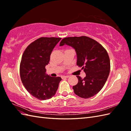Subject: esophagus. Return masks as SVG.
<instances>
[{
  "instance_id": "obj_1",
  "label": "esophagus",
  "mask_w": 131,
  "mask_h": 131,
  "mask_svg": "<svg viewBox=\"0 0 131 131\" xmlns=\"http://www.w3.org/2000/svg\"><path fill=\"white\" fill-rule=\"evenodd\" d=\"M69 77V76H62L61 78L62 79H64V78H68Z\"/></svg>"
}]
</instances>
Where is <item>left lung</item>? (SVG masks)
I'll return each instance as SVG.
<instances>
[{
    "label": "left lung",
    "instance_id": "8db88e82",
    "mask_svg": "<svg viewBox=\"0 0 131 131\" xmlns=\"http://www.w3.org/2000/svg\"><path fill=\"white\" fill-rule=\"evenodd\" d=\"M64 45L74 48L77 64L86 74L84 79L77 76L78 83L72 87L75 94L85 99L96 95L104 86L110 72V60L107 51L98 42L86 36L65 38L60 46Z\"/></svg>",
    "mask_w": 131,
    "mask_h": 131
}]
</instances>
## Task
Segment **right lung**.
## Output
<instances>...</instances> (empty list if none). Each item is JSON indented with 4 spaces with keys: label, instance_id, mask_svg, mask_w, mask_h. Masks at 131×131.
I'll return each mask as SVG.
<instances>
[{
    "label": "right lung",
    "instance_id": "1",
    "mask_svg": "<svg viewBox=\"0 0 131 131\" xmlns=\"http://www.w3.org/2000/svg\"><path fill=\"white\" fill-rule=\"evenodd\" d=\"M61 38L41 37L26 48L20 64V75L26 90L39 100H47L55 95L62 79L46 74L54 47Z\"/></svg>",
    "mask_w": 131,
    "mask_h": 131
}]
</instances>
